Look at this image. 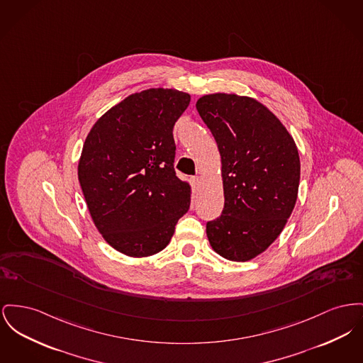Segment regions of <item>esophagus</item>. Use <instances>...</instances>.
I'll return each instance as SVG.
<instances>
[{
	"mask_svg": "<svg viewBox=\"0 0 363 363\" xmlns=\"http://www.w3.org/2000/svg\"><path fill=\"white\" fill-rule=\"evenodd\" d=\"M191 184H192V188L196 191L199 189V185H200V177H192L191 178Z\"/></svg>",
	"mask_w": 363,
	"mask_h": 363,
	"instance_id": "34e87169",
	"label": "esophagus"
}]
</instances>
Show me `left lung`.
I'll list each match as a JSON object with an SVG mask.
<instances>
[{
    "label": "left lung",
    "instance_id": "1",
    "mask_svg": "<svg viewBox=\"0 0 363 363\" xmlns=\"http://www.w3.org/2000/svg\"><path fill=\"white\" fill-rule=\"evenodd\" d=\"M196 108L220 153L225 206L207 222L213 251L247 262L282 232L298 199V148L277 116L251 97L215 93Z\"/></svg>",
    "mask_w": 363,
    "mask_h": 363
}]
</instances>
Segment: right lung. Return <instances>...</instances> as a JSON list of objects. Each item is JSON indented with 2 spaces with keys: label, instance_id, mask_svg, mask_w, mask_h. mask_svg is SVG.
I'll list each match as a JSON object with an SVG mask.
<instances>
[{
  "label": "right lung",
  "instance_id": "add662e5",
  "mask_svg": "<svg viewBox=\"0 0 363 363\" xmlns=\"http://www.w3.org/2000/svg\"><path fill=\"white\" fill-rule=\"evenodd\" d=\"M191 103L174 89L134 93L86 137L78 178L91 219L116 251L143 257L167 247L191 206V186L174 170L172 128Z\"/></svg>",
  "mask_w": 363,
  "mask_h": 363
}]
</instances>
